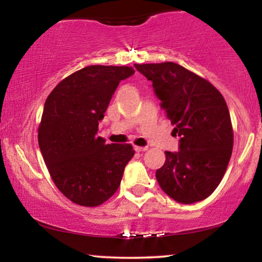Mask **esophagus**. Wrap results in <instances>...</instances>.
Returning <instances> with one entry per match:
<instances>
[{"instance_id":"34e87169","label":"esophagus","mask_w":262,"mask_h":262,"mask_svg":"<svg viewBox=\"0 0 262 262\" xmlns=\"http://www.w3.org/2000/svg\"><path fill=\"white\" fill-rule=\"evenodd\" d=\"M148 150V146H135V151L141 152V151H146Z\"/></svg>"}]
</instances>
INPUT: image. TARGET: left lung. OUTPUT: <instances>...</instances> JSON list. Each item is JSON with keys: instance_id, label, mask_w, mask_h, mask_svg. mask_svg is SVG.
<instances>
[{"instance_id": "8db88e82", "label": "left lung", "mask_w": 262, "mask_h": 262, "mask_svg": "<svg viewBox=\"0 0 262 262\" xmlns=\"http://www.w3.org/2000/svg\"><path fill=\"white\" fill-rule=\"evenodd\" d=\"M134 66L152 82L180 137L179 151H165V164L156 170L159 185L176 202L204 200L221 183L233 151L227 102L209 81L175 62Z\"/></svg>"}]
</instances>
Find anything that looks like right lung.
Listing matches in <instances>:
<instances>
[{
    "mask_svg": "<svg viewBox=\"0 0 262 262\" xmlns=\"http://www.w3.org/2000/svg\"><path fill=\"white\" fill-rule=\"evenodd\" d=\"M132 66L91 65L60 81L48 96L38 128V143L53 182L71 202L96 207L121 185L132 144H106L97 137L119 81Z\"/></svg>",
    "mask_w": 262,
    "mask_h": 262,
    "instance_id": "right-lung-1",
    "label": "right lung"
}]
</instances>
